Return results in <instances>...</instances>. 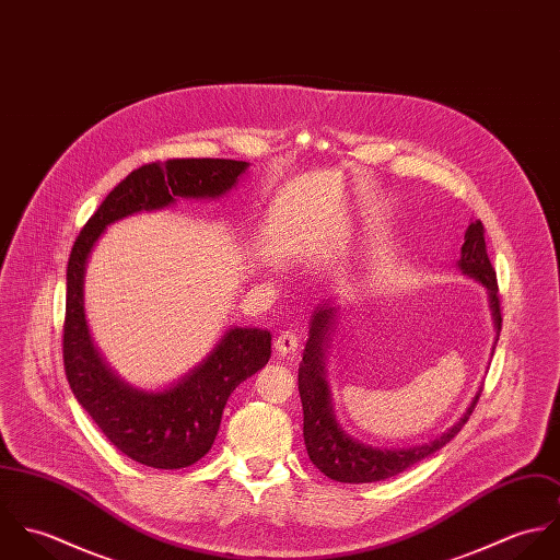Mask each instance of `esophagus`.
I'll list each match as a JSON object with an SVG mask.
<instances>
[{"mask_svg": "<svg viewBox=\"0 0 560 560\" xmlns=\"http://www.w3.org/2000/svg\"><path fill=\"white\" fill-rule=\"evenodd\" d=\"M276 351L280 353V355H293L295 351H298V347H300V336L295 334V331H280V336L276 338Z\"/></svg>", "mask_w": 560, "mask_h": 560, "instance_id": "1", "label": "esophagus"}]
</instances>
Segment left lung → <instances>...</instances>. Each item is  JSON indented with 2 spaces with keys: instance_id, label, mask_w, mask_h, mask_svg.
<instances>
[{
  "instance_id": "1",
  "label": "left lung",
  "mask_w": 560,
  "mask_h": 560,
  "mask_svg": "<svg viewBox=\"0 0 560 560\" xmlns=\"http://www.w3.org/2000/svg\"><path fill=\"white\" fill-rule=\"evenodd\" d=\"M457 267L462 269V273L475 278L487 289L498 342L502 329L500 295L495 269L491 267V260L487 256L485 229L480 220H475L466 231V243L462 245V258L457 260ZM336 313L338 308L331 302H325L315 308L311 319V338L306 342L298 375L300 397L304 407V442L308 457L325 477L340 482H375L397 477L413 464L446 446L462 431L479 400L480 393H477L466 413L451 429H446L431 442L411 448H375L355 442L336 422L329 386L325 382V349L329 342V334L336 331Z\"/></svg>"
}]
</instances>
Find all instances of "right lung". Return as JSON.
<instances>
[{"label": "right lung", "instance_id": "obj_1", "mask_svg": "<svg viewBox=\"0 0 560 560\" xmlns=\"http://www.w3.org/2000/svg\"><path fill=\"white\" fill-rule=\"evenodd\" d=\"M249 163L167 160L147 163L120 180L88 220L67 269L65 371L71 390L103 435L129 459L160 470H180L202 459L220 431L231 393L271 358V334L229 327L215 349L163 390L125 384L92 345L83 313L85 262L103 231L133 213L158 211L178 198H222Z\"/></svg>", "mask_w": 560, "mask_h": 560}]
</instances>
